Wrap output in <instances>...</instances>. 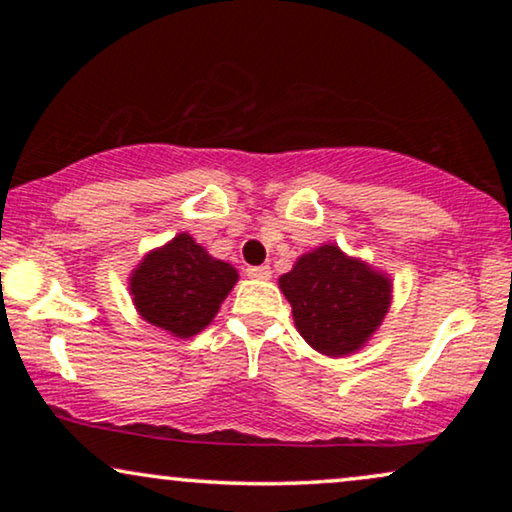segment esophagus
Instances as JSON below:
<instances>
[{"mask_svg":"<svg viewBox=\"0 0 512 512\" xmlns=\"http://www.w3.org/2000/svg\"><path fill=\"white\" fill-rule=\"evenodd\" d=\"M247 275L251 279H270L272 270H270V265H249Z\"/></svg>","mask_w":512,"mask_h":512,"instance_id":"obj_1","label":"esophagus"}]
</instances>
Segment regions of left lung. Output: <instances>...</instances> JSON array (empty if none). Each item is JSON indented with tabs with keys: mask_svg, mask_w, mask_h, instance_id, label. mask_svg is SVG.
<instances>
[{
	"mask_svg": "<svg viewBox=\"0 0 512 512\" xmlns=\"http://www.w3.org/2000/svg\"><path fill=\"white\" fill-rule=\"evenodd\" d=\"M279 289L291 303L293 324L303 340L331 359L366 347L394 298L387 272L345 254L333 242L298 256L279 277Z\"/></svg>",
	"mask_w": 512,
	"mask_h": 512,
	"instance_id": "8db88e82",
	"label": "left lung"
}]
</instances>
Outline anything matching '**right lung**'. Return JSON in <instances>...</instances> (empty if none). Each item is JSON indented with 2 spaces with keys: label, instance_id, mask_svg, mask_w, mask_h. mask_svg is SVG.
<instances>
[{
  "label": "right lung",
  "instance_id": "add662e5",
  "mask_svg": "<svg viewBox=\"0 0 512 512\" xmlns=\"http://www.w3.org/2000/svg\"><path fill=\"white\" fill-rule=\"evenodd\" d=\"M237 279L233 265L179 233L144 254L130 272L128 289L139 317L188 340L212 324Z\"/></svg>",
  "mask_w": 512,
  "mask_h": 512
}]
</instances>
